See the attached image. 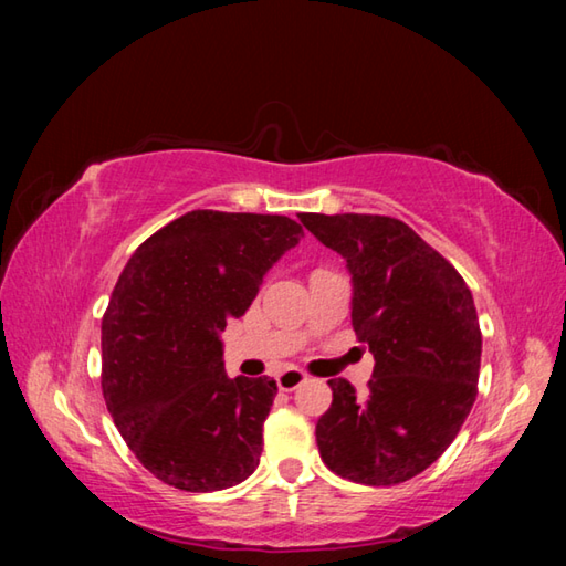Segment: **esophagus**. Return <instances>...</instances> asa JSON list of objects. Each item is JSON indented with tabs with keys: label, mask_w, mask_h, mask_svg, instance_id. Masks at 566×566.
<instances>
[{
	"label": "esophagus",
	"mask_w": 566,
	"mask_h": 566,
	"mask_svg": "<svg viewBox=\"0 0 566 566\" xmlns=\"http://www.w3.org/2000/svg\"><path fill=\"white\" fill-rule=\"evenodd\" d=\"M304 381H306V375L302 369H286L280 377H276V387H280L282 391H292L300 385H304Z\"/></svg>",
	"instance_id": "esophagus-1"
}]
</instances>
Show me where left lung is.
I'll return each mask as SVG.
<instances>
[{
	"label": "left lung",
	"mask_w": 566,
	"mask_h": 566,
	"mask_svg": "<svg viewBox=\"0 0 566 566\" xmlns=\"http://www.w3.org/2000/svg\"><path fill=\"white\" fill-rule=\"evenodd\" d=\"M302 224L347 262L352 327L375 354L367 395L329 379L322 462L357 484H401L444 454L476 399L482 332L472 292L395 217L302 214Z\"/></svg>",
	"instance_id": "1"
}]
</instances>
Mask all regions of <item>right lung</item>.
Listing matches in <instances>:
<instances>
[{
    "label": "right lung",
    "mask_w": 566,
    "mask_h": 566,
    "mask_svg": "<svg viewBox=\"0 0 566 566\" xmlns=\"http://www.w3.org/2000/svg\"><path fill=\"white\" fill-rule=\"evenodd\" d=\"M300 237L290 217L195 209L119 274L102 319L104 401L134 457L175 490H227L260 464L276 381L229 379L219 332Z\"/></svg>",
    "instance_id": "obj_1"
}]
</instances>
